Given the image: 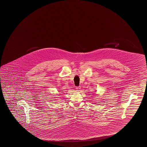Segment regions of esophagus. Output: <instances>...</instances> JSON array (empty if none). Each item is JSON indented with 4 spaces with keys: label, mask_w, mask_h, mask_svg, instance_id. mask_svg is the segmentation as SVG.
<instances>
[{
    "label": "esophagus",
    "mask_w": 147,
    "mask_h": 147,
    "mask_svg": "<svg viewBox=\"0 0 147 147\" xmlns=\"http://www.w3.org/2000/svg\"><path fill=\"white\" fill-rule=\"evenodd\" d=\"M76 89L77 90H78L79 91L81 89V87L80 86H76Z\"/></svg>",
    "instance_id": "34e87169"
}]
</instances>
